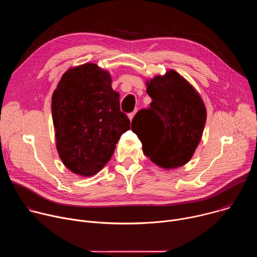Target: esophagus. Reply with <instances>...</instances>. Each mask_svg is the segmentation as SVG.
<instances>
[{"label":"esophagus","instance_id":"1","mask_svg":"<svg viewBox=\"0 0 257 257\" xmlns=\"http://www.w3.org/2000/svg\"><path fill=\"white\" fill-rule=\"evenodd\" d=\"M134 115H135V112H132V113H130V114L128 115V117H129V119H130V121H132V119H133Z\"/></svg>","mask_w":257,"mask_h":257}]
</instances>
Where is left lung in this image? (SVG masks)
Returning a JSON list of instances; mask_svg holds the SVG:
<instances>
[{
	"label": "left lung",
	"instance_id": "left-lung-1",
	"mask_svg": "<svg viewBox=\"0 0 257 257\" xmlns=\"http://www.w3.org/2000/svg\"><path fill=\"white\" fill-rule=\"evenodd\" d=\"M146 85L153 101L134 116L131 129L141 141L144 155L156 165L167 170L184 166L202 136L206 121L203 100L174 70Z\"/></svg>",
	"mask_w": 257,
	"mask_h": 257
}]
</instances>
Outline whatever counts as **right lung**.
Listing matches in <instances>:
<instances>
[{
	"label": "right lung",
	"mask_w": 257,
	"mask_h": 257,
	"mask_svg": "<svg viewBox=\"0 0 257 257\" xmlns=\"http://www.w3.org/2000/svg\"><path fill=\"white\" fill-rule=\"evenodd\" d=\"M109 73L87 63L69 69L52 97L57 150L74 174L89 177L111 160L130 120L120 109Z\"/></svg>",
	"instance_id": "right-lung-1"
}]
</instances>
